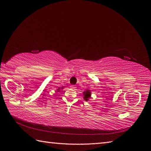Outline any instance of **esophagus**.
Returning a JSON list of instances; mask_svg holds the SVG:
<instances>
[{"label": "esophagus", "instance_id": "obj_1", "mask_svg": "<svg viewBox=\"0 0 151 151\" xmlns=\"http://www.w3.org/2000/svg\"><path fill=\"white\" fill-rule=\"evenodd\" d=\"M70 88H71L72 89H76V86H71Z\"/></svg>", "mask_w": 151, "mask_h": 151}]
</instances>
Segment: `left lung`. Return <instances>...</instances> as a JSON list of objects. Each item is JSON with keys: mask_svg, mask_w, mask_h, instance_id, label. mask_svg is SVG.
<instances>
[{"mask_svg": "<svg viewBox=\"0 0 151 151\" xmlns=\"http://www.w3.org/2000/svg\"><path fill=\"white\" fill-rule=\"evenodd\" d=\"M91 93L89 89H86L85 91L83 92V96H84V99L85 101H88L89 99L91 98Z\"/></svg>", "mask_w": 151, "mask_h": 151, "instance_id": "obj_1", "label": "left lung"}]
</instances>
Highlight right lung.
I'll return each mask as SVG.
<instances>
[{
    "label": "right lung",
    "mask_w": 151,
    "mask_h": 151,
    "mask_svg": "<svg viewBox=\"0 0 151 151\" xmlns=\"http://www.w3.org/2000/svg\"><path fill=\"white\" fill-rule=\"evenodd\" d=\"M63 88H62L61 89H62ZM60 91V88H58V89H57V92H59V91Z\"/></svg>",
    "instance_id": "1"
}]
</instances>
